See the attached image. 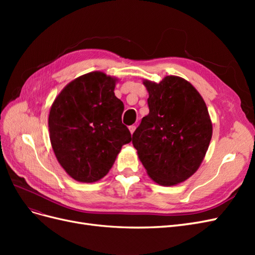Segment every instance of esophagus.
Listing matches in <instances>:
<instances>
[{"label": "esophagus", "instance_id": "esophagus-1", "mask_svg": "<svg viewBox=\"0 0 255 255\" xmlns=\"http://www.w3.org/2000/svg\"><path fill=\"white\" fill-rule=\"evenodd\" d=\"M128 129H129L130 134H133V133H134V130L136 129V127H135V126H130V127H128Z\"/></svg>", "mask_w": 255, "mask_h": 255}]
</instances>
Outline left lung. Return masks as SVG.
Listing matches in <instances>:
<instances>
[{"label": "left lung", "instance_id": "left-lung-1", "mask_svg": "<svg viewBox=\"0 0 255 255\" xmlns=\"http://www.w3.org/2000/svg\"><path fill=\"white\" fill-rule=\"evenodd\" d=\"M149 114L133 134L146 173L161 186H173L194 174L210 145L213 126L203 98L180 76L159 83L143 80Z\"/></svg>", "mask_w": 255, "mask_h": 255}]
</instances>
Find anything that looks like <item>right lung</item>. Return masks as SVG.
Here are the masks:
<instances>
[{"mask_svg": "<svg viewBox=\"0 0 255 255\" xmlns=\"http://www.w3.org/2000/svg\"><path fill=\"white\" fill-rule=\"evenodd\" d=\"M118 79L101 71L71 81L54 100L49 114L54 154L72 179L94 183L113 167L123 144L132 140L115 96Z\"/></svg>", "mask_w": 255, "mask_h": 255, "instance_id": "obj_1", "label": "right lung"}]
</instances>
